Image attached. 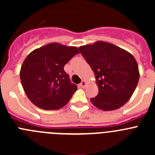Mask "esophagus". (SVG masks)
<instances>
[{
    "instance_id": "esophagus-1",
    "label": "esophagus",
    "mask_w": 155,
    "mask_h": 155,
    "mask_svg": "<svg viewBox=\"0 0 155 155\" xmlns=\"http://www.w3.org/2000/svg\"><path fill=\"white\" fill-rule=\"evenodd\" d=\"M85 86H86V81H82L81 83L80 84V87H84Z\"/></svg>"
}]
</instances>
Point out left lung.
Masks as SVG:
<instances>
[{
    "mask_svg": "<svg viewBox=\"0 0 155 155\" xmlns=\"http://www.w3.org/2000/svg\"><path fill=\"white\" fill-rule=\"evenodd\" d=\"M81 53L94 71L98 94L91 98L98 109L115 110L125 105L137 85L139 69L134 56L103 41L81 46Z\"/></svg>",
    "mask_w": 155,
    "mask_h": 155,
    "instance_id": "1",
    "label": "left lung"
}]
</instances>
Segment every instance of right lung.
<instances>
[{
	"mask_svg": "<svg viewBox=\"0 0 155 155\" xmlns=\"http://www.w3.org/2000/svg\"><path fill=\"white\" fill-rule=\"evenodd\" d=\"M78 53L75 46L53 42L27 56L21 65L20 78L27 97L37 107L56 110L68 104L78 87L71 83L64 68Z\"/></svg>",
	"mask_w": 155,
	"mask_h": 155,
	"instance_id": "obj_1",
	"label": "right lung"
}]
</instances>
